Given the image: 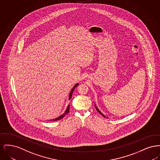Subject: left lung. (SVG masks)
<instances>
[{
	"label": "left lung",
	"instance_id": "obj_1",
	"mask_svg": "<svg viewBox=\"0 0 160 160\" xmlns=\"http://www.w3.org/2000/svg\"><path fill=\"white\" fill-rule=\"evenodd\" d=\"M95 107H96V109H97V111H98V112H99V113H100V114H101V115H102V116H104V117H105V116H104V115H103V114H102V113H101V112H100V111H99V110H98V108H97V107L95 106Z\"/></svg>",
	"mask_w": 160,
	"mask_h": 160
}]
</instances>
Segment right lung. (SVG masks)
I'll list each match as a JSON object with an SVG mask.
<instances>
[{
	"instance_id": "1",
	"label": "right lung",
	"mask_w": 160,
	"mask_h": 160,
	"mask_svg": "<svg viewBox=\"0 0 160 160\" xmlns=\"http://www.w3.org/2000/svg\"><path fill=\"white\" fill-rule=\"evenodd\" d=\"M78 84L77 83L73 87V88L72 89V90H71V91L70 92V93H69V99H71V97H72V93H73V92H74V90L75 89V88H76L77 86H78ZM69 105H68V106L67 107V110H66V111L65 112V113H63V114H62V115H61L59 117H58V118H56V119H53L52 121H58V120H60L62 118H63L66 114H68L69 113Z\"/></svg>"
}]
</instances>
